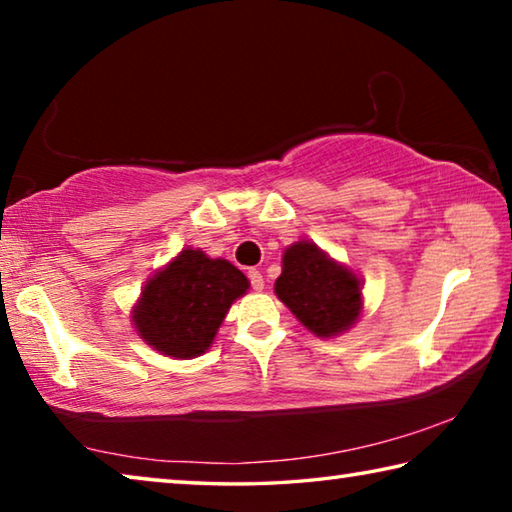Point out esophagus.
<instances>
[{
	"label": "esophagus",
	"instance_id": "obj_1",
	"mask_svg": "<svg viewBox=\"0 0 512 512\" xmlns=\"http://www.w3.org/2000/svg\"><path fill=\"white\" fill-rule=\"evenodd\" d=\"M248 280H250V287H253L255 291L264 289V275H262V271H257V268H250Z\"/></svg>",
	"mask_w": 512,
	"mask_h": 512
}]
</instances>
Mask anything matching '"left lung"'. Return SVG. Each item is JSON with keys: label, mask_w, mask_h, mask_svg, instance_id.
I'll list each match as a JSON object with an SVG mask.
<instances>
[{"label": "left lung", "mask_w": 512, "mask_h": 512, "mask_svg": "<svg viewBox=\"0 0 512 512\" xmlns=\"http://www.w3.org/2000/svg\"><path fill=\"white\" fill-rule=\"evenodd\" d=\"M275 293L302 325L323 339L354 325L361 311L357 275L332 262L309 241L287 248Z\"/></svg>", "instance_id": "obj_1"}]
</instances>
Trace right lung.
<instances>
[{
    "label": "right lung",
    "mask_w": 512,
    "mask_h": 512,
    "mask_svg": "<svg viewBox=\"0 0 512 512\" xmlns=\"http://www.w3.org/2000/svg\"><path fill=\"white\" fill-rule=\"evenodd\" d=\"M246 289L248 277L237 266L187 248L146 282L133 323L158 352L192 359L210 348L230 305Z\"/></svg>",
    "instance_id": "1"
}]
</instances>
